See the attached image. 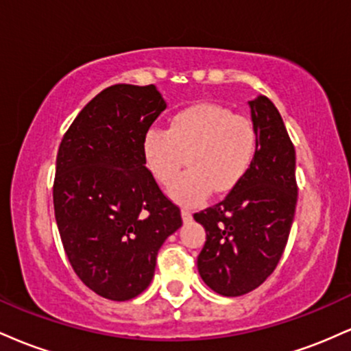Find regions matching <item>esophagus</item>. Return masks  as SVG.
<instances>
[{
    "label": "esophagus",
    "instance_id": "esophagus-1",
    "mask_svg": "<svg viewBox=\"0 0 351 351\" xmlns=\"http://www.w3.org/2000/svg\"><path fill=\"white\" fill-rule=\"evenodd\" d=\"M181 217H183L184 223H189V221L193 219L191 211H189V209H186V208H183V209H181Z\"/></svg>",
    "mask_w": 351,
    "mask_h": 351
}]
</instances>
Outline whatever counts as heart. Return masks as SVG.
Returning a JSON list of instances; mask_svg holds the SVG:
<instances>
[{
    "label": "heart",
    "instance_id": "heart-1",
    "mask_svg": "<svg viewBox=\"0 0 351 351\" xmlns=\"http://www.w3.org/2000/svg\"><path fill=\"white\" fill-rule=\"evenodd\" d=\"M256 128L245 117L216 104H195L176 112L168 128H150L142 140L143 163L158 183L176 178L184 156L189 170L175 181L170 195L178 203L195 204L211 191H232L256 156Z\"/></svg>",
    "mask_w": 351,
    "mask_h": 351
}]
</instances>
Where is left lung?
Here are the masks:
<instances>
[{
    "label": "left lung",
    "mask_w": 351,
    "mask_h": 351,
    "mask_svg": "<svg viewBox=\"0 0 351 351\" xmlns=\"http://www.w3.org/2000/svg\"><path fill=\"white\" fill-rule=\"evenodd\" d=\"M257 145L251 170L216 206L196 213L206 231L198 272L224 297L254 291L280 261L295 215V150L276 106L249 100Z\"/></svg>",
    "instance_id": "obj_1"
}]
</instances>
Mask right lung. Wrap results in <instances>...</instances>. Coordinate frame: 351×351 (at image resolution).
I'll return each instance as SVG.
<instances>
[{"mask_svg":"<svg viewBox=\"0 0 351 351\" xmlns=\"http://www.w3.org/2000/svg\"><path fill=\"white\" fill-rule=\"evenodd\" d=\"M165 108L153 84H117L80 110L60 142L52 191L60 241L79 279L104 299L142 293L160 247L183 224L142 156Z\"/></svg>","mask_w":351,"mask_h":351,"instance_id":"add662e5","label":"right lung"}]
</instances>
